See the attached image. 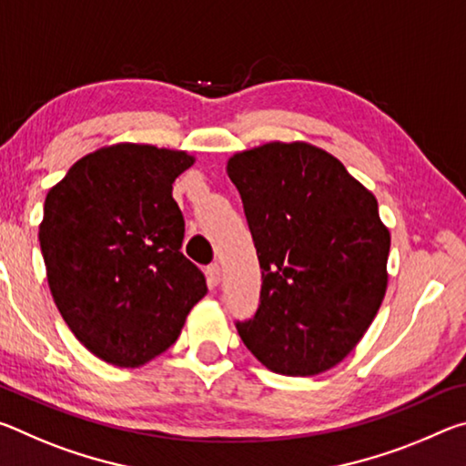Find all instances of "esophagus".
<instances>
[{
	"label": "esophagus",
	"instance_id": "1",
	"mask_svg": "<svg viewBox=\"0 0 466 466\" xmlns=\"http://www.w3.org/2000/svg\"><path fill=\"white\" fill-rule=\"evenodd\" d=\"M205 273H208V283L209 288H216L219 283V278H222V269H219L218 263H211L208 269H205Z\"/></svg>",
	"mask_w": 466,
	"mask_h": 466
}]
</instances>
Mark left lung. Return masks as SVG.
Here are the masks:
<instances>
[{
  "instance_id": "8db88e82",
  "label": "left lung",
  "mask_w": 466,
  "mask_h": 466,
  "mask_svg": "<svg viewBox=\"0 0 466 466\" xmlns=\"http://www.w3.org/2000/svg\"><path fill=\"white\" fill-rule=\"evenodd\" d=\"M236 185L261 265L255 317L236 322L265 368L314 376L337 366L386 294L389 228L335 156L304 141L234 154Z\"/></svg>"
}]
</instances>
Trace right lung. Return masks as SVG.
Wrapping results in <instances>:
<instances>
[{"instance_id": "right-lung-1", "label": "right lung", "mask_w": 466, "mask_h": 466, "mask_svg": "<svg viewBox=\"0 0 466 466\" xmlns=\"http://www.w3.org/2000/svg\"><path fill=\"white\" fill-rule=\"evenodd\" d=\"M195 162L177 149L116 144L77 160L45 199L46 279L86 350L137 368L177 341L208 294L180 252L185 219L172 183Z\"/></svg>"}]
</instances>
